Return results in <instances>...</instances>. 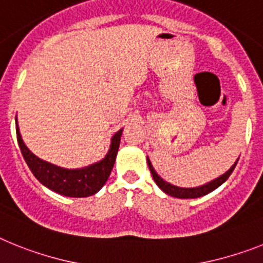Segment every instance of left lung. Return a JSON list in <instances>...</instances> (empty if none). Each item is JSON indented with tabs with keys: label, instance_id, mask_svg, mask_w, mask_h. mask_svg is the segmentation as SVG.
Listing matches in <instances>:
<instances>
[{
	"label": "left lung",
	"instance_id": "8db88e82",
	"mask_svg": "<svg viewBox=\"0 0 263 263\" xmlns=\"http://www.w3.org/2000/svg\"><path fill=\"white\" fill-rule=\"evenodd\" d=\"M238 159H237L236 163L233 164L229 170L223 173V175H221L220 177H217V179L206 182V184H204V185L195 186V188H181V186L173 185V184H171V182H166L165 180L161 179V177L157 175V172L155 171L154 166H152V163H151V160L148 159V157H147V163H148V166H149V171L151 173H152V177H154L155 182H156L157 186H159L164 193H166V195H170L176 198H197V197H201V196H205L208 195V193H211V192H213L214 189H217L220 185H222L223 182L229 179V176L232 175V172L234 171V168H236L237 163H238Z\"/></svg>",
	"mask_w": 263,
	"mask_h": 263
}]
</instances>
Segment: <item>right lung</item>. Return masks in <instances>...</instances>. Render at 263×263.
<instances>
[{
    "label": "right lung",
    "instance_id": "1",
    "mask_svg": "<svg viewBox=\"0 0 263 263\" xmlns=\"http://www.w3.org/2000/svg\"><path fill=\"white\" fill-rule=\"evenodd\" d=\"M15 129H17V140L18 145L21 148L22 156L36 180L46 188L67 197H88L102 189V186L108 180L109 173L115 164L116 155L120 145V136L123 132V128L119 129L111 138L108 152L100 161L83 168L68 170L40 159L26 147L22 140L17 118H15Z\"/></svg>",
    "mask_w": 263,
    "mask_h": 263
}]
</instances>
